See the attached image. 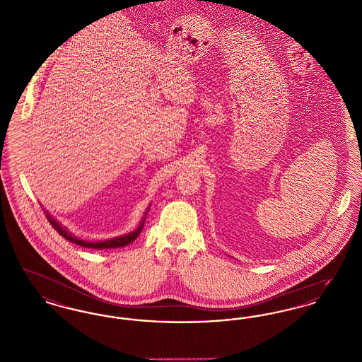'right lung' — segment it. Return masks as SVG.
<instances>
[{
    "label": "right lung",
    "instance_id": "obj_1",
    "mask_svg": "<svg viewBox=\"0 0 362 362\" xmlns=\"http://www.w3.org/2000/svg\"><path fill=\"white\" fill-rule=\"evenodd\" d=\"M46 217H47V220L50 221V224H52V228H54V229H55V230H57L62 238H65L66 240H69L70 243H74V244H78V245H81V247L98 248V250H102V248H117V247H123V245L130 244L132 241L136 240V238H137L138 235L141 233L142 226H144V223H145V218H144L141 225L138 226L137 229H136L134 232L127 233V235H124V236L114 238V239H110V240L96 241V243H93V241L80 240V239H77V238L71 236L69 232H66V230H65L61 225L58 224L55 220H52V217H50L49 214H46Z\"/></svg>",
    "mask_w": 362,
    "mask_h": 362
}]
</instances>
